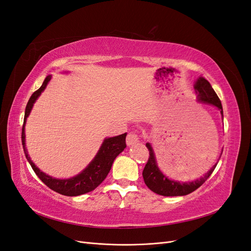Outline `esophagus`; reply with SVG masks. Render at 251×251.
<instances>
[{
	"instance_id": "1",
	"label": "esophagus",
	"mask_w": 251,
	"mask_h": 251,
	"mask_svg": "<svg viewBox=\"0 0 251 251\" xmlns=\"http://www.w3.org/2000/svg\"><path fill=\"white\" fill-rule=\"evenodd\" d=\"M139 141V136L136 132H131L128 133L126 136V144L128 147L130 146H134Z\"/></svg>"
}]
</instances>
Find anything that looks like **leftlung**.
Instances as JSON below:
<instances>
[{
	"mask_svg": "<svg viewBox=\"0 0 251 251\" xmlns=\"http://www.w3.org/2000/svg\"><path fill=\"white\" fill-rule=\"evenodd\" d=\"M194 88L197 93V100H198V101L214 105V107H216L220 111V113H221L222 118H223V108H222L221 100H219L218 95L216 94L215 90L212 89L208 80L200 76L196 80ZM146 146L149 149L150 157H149L148 163L146 164V166H144L143 172H142L143 180L151 192H154L158 195L165 196V197L185 196L193 193L197 188H199L204 182L209 178L212 172H214L222 155L221 153V155H220L218 159V161L212 165L210 170L200 179H197L192 182H180V181L169 179L165 176V175L160 171V169L158 168L154 150L151 148V143L148 142Z\"/></svg>",
	"mask_w": 251,
	"mask_h": 251,
	"instance_id": "left-lung-1",
	"label": "left lung"
}]
</instances>
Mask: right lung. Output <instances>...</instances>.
Returning a JSON list of instances; mask_svg holds the SVG:
<instances>
[{
  "label": "right lung",
  "mask_w": 251,
  "mask_h": 251,
  "mask_svg": "<svg viewBox=\"0 0 251 251\" xmlns=\"http://www.w3.org/2000/svg\"><path fill=\"white\" fill-rule=\"evenodd\" d=\"M50 79L51 75H48V76L45 78L42 87L39 90H36L31 95V97L29 98V101L26 105L24 125H23L22 128L23 149H24V153L28 162L31 165V168L37 175V177H39L49 188H51L52 191H54L60 195L69 197L87 194L95 189L105 179L112 168L114 160H115V158L126 148V133L115 136V137L105 138L101 144V147L98 150L96 156L93 158V160L88 164L85 170L81 171L78 175H76V176L68 179H56L42 172L33 163V161L30 159L28 155L25 143V125L27 117L29 116L30 112H31L33 108L34 102L36 101L37 98L40 97L43 91L46 89Z\"/></svg>",
  "instance_id": "add662e5"
}]
</instances>
